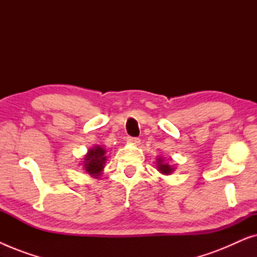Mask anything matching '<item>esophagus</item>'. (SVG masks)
<instances>
[{"instance_id":"34e87169","label":"esophagus","mask_w":257,"mask_h":257,"mask_svg":"<svg viewBox=\"0 0 257 257\" xmlns=\"http://www.w3.org/2000/svg\"><path fill=\"white\" fill-rule=\"evenodd\" d=\"M126 140H127L128 143L135 144V145H138V144H140V139L139 138H136V137H127V138H126Z\"/></svg>"}]
</instances>
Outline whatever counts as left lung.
<instances>
[{
  "label": "left lung",
  "instance_id": "left-lung-1",
  "mask_svg": "<svg viewBox=\"0 0 257 257\" xmlns=\"http://www.w3.org/2000/svg\"><path fill=\"white\" fill-rule=\"evenodd\" d=\"M158 168H159V171L164 174H170L171 172L173 171V168H172L168 164H165L163 159H160V158L158 159Z\"/></svg>",
  "mask_w": 257,
  "mask_h": 257
}]
</instances>
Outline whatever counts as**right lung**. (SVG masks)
<instances>
[{
    "mask_svg": "<svg viewBox=\"0 0 257 257\" xmlns=\"http://www.w3.org/2000/svg\"><path fill=\"white\" fill-rule=\"evenodd\" d=\"M105 151L100 146H96L94 149L89 150V153L84 159V167L85 171L91 175H99L103 171L106 157L104 156Z\"/></svg>",
    "mask_w": 257,
    "mask_h": 257,
    "instance_id": "right-lung-1",
    "label": "right lung"
}]
</instances>
